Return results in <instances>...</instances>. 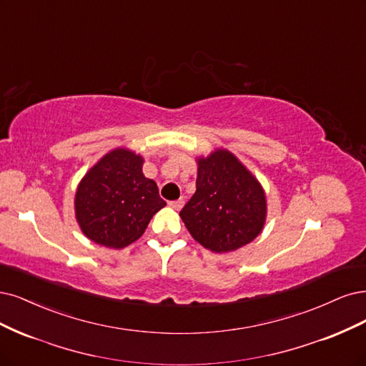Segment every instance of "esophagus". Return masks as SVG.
<instances>
[{
	"label": "esophagus",
	"instance_id": "1",
	"mask_svg": "<svg viewBox=\"0 0 366 366\" xmlns=\"http://www.w3.org/2000/svg\"><path fill=\"white\" fill-rule=\"evenodd\" d=\"M183 204H184L183 198H179V199H175V201H169V206L172 209H175V210H180L183 207Z\"/></svg>",
	"mask_w": 366,
	"mask_h": 366
}]
</instances>
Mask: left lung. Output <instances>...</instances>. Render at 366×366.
Returning <instances> with one entry per match:
<instances>
[{
  "instance_id": "obj_1",
  "label": "left lung",
  "mask_w": 366,
  "mask_h": 366,
  "mask_svg": "<svg viewBox=\"0 0 366 366\" xmlns=\"http://www.w3.org/2000/svg\"><path fill=\"white\" fill-rule=\"evenodd\" d=\"M197 163V191L180 212L186 229L213 253L249 244L267 219V197L260 183L227 149L213 151Z\"/></svg>"
}]
</instances>
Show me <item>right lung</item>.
<instances>
[{"label": "right lung", "mask_w": 366, "mask_h": 366, "mask_svg": "<svg viewBox=\"0 0 366 366\" xmlns=\"http://www.w3.org/2000/svg\"><path fill=\"white\" fill-rule=\"evenodd\" d=\"M144 159L125 148L107 153L80 182L75 218L98 245L124 248L139 239L153 215L167 203L154 180L142 172Z\"/></svg>", "instance_id": "obj_1"}]
</instances>
